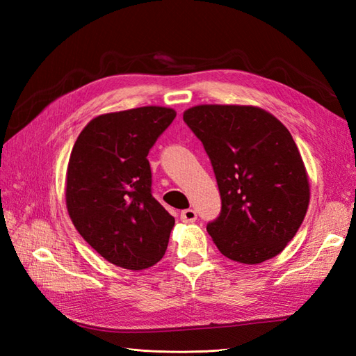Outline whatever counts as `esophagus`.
<instances>
[{"label":"esophagus","instance_id":"esophagus-1","mask_svg":"<svg viewBox=\"0 0 356 356\" xmlns=\"http://www.w3.org/2000/svg\"><path fill=\"white\" fill-rule=\"evenodd\" d=\"M180 218H182L184 223H193L197 220V213L194 209H185L180 213Z\"/></svg>","mask_w":356,"mask_h":356}]
</instances>
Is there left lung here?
<instances>
[{"instance_id": "left-lung-1", "label": "left lung", "mask_w": 356, "mask_h": 356, "mask_svg": "<svg viewBox=\"0 0 356 356\" xmlns=\"http://www.w3.org/2000/svg\"><path fill=\"white\" fill-rule=\"evenodd\" d=\"M213 163L222 213L207 229L225 257L259 264L278 255L305 220L311 186L289 130L254 105L184 111Z\"/></svg>"}]
</instances>
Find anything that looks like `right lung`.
<instances>
[{
	"label": "right lung",
	"mask_w": 356,
	"mask_h": 356,
	"mask_svg": "<svg viewBox=\"0 0 356 356\" xmlns=\"http://www.w3.org/2000/svg\"><path fill=\"white\" fill-rule=\"evenodd\" d=\"M176 118L159 105L96 116L74 142L65 205L87 243L118 268L154 266L168 246L174 217L151 194L148 151Z\"/></svg>",
	"instance_id": "1"
}]
</instances>
